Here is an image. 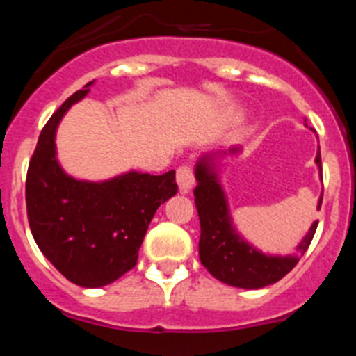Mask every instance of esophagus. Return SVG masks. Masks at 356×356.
Instances as JSON below:
<instances>
[{
  "label": "esophagus",
  "instance_id": "34e87169",
  "mask_svg": "<svg viewBox=\"0 0 356 356\" xmlns=\"http://www.w3.org/2000/svg\"><path fill=\"white\" fill-rule=\"evenodd\" d=\"M176 181H178V188L181 194H188L194 187V172L188 165H181L176 171Z\"/></svg>",
  "mask_w": 356,
  "mask_h": 356
}]
</instances>
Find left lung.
<instances>
[{"mask_svg":"<svg viewBox=\"0 0 356 356\" xmlns=\"http://www.w3.org/2000/svg\"><path fill=\"white\" fill-rule=\"evenodd\" d=\"M241 153L242 147L209 151L203 153L196 162L194 176L197 185L194 188V203L201 225L200 260L209 269L210 275L216 276L222 284L238 289H262L276 284L300 262L301 254L312 242L317 222L310 226L308 234L296 248L294 254L264 253L242 237L229 212L228 196L219 175L222 160ZM316 165L321 175L319 147H317ZM321 203H323V193L317 201V209H321Z\"/></svg>","mask_w":356,"mask_h":356,"instance_id":"obj_1","label":"left lung"}]
</instances>
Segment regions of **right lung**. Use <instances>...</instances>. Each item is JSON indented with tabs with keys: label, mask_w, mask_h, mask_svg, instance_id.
<instances>
[{
	"label": "right lung",
	"mask_w": 356,
	"mask_h": 356,
	"mask_svg": "<svg viewBox=\"0 0 356 356\" xmlns=\"http://www.w3.org/2000/svg\"><path fill=\"white\" fill-rule=\"evenodd\" d=\"M92 85L67 97L46 122L26 176L28 222L37 246L58 273L85 289L105 287L135 267L156 209L178 193L175 171H128L102 181L64 171L56 130Z\"/></svg>",
	"instance_id": "right-lung-1"
}]
</instances>
